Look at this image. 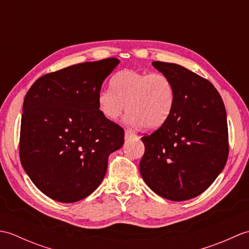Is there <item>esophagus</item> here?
Listing matches in <instances>:
<instances>
[{
    "instance_id": "esophagus-1",
    "label": "esophagus",
    "mask_w": 249,
    "mask_h": 249,
    "mask_svg": "<svg viewBox=\"0 0 249 249\" xmlns=\"http://www.w3.org/2000/svg\"><path fill=\"white\" fill-rule=\"evenodd\" d=\"M135 137H136V135L131 133V131H129V130H125V139H126V140L133 139V138H135Z\"/></svg>"
}]
</instances>
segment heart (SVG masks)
I'll use <instances>...</instances> for the list:
<instances>
[{
    "label": "heart",
    "instance_id": "obj_1",
    "mask_svg": "<svg viewBox=\"0 0 249 249\" xmlns=\"http://www.w3.org/2000/svg\"><path fill=\"white\" fill-rule=\"evenodd\" d=\"M110 87L111 91L98 92L97 108L111 122L127 111L130 126L155 130L166 123L176 107V88L162 72L123 70L112 77Z\"/></svg>",
    "mask_w": 249,
    "mask_h": 249
}]
</instances>
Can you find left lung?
Returning a JSON list of instances; mask_svg holds the SVG:
<instances>
[{"label": "left lung", "instance_id": "8db88e82", "mask_svg": "<svg viewBox=\"0 0 249 249\" xmlns=\"http://www.w3.org/2000/svg\"><path fill=\"white\" fill-rule=\"evenodd\" d=\"M152 65L171 79L177 99L166 123L141 138L145 151L139 170L158 196L188 200L211 186L228 160L225 105L212 83L187 68L160 61Z\"/></svg>", "mask_w": 249, "mask_h": 249}]
</instances>
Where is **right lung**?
Here are the masks:
<instances>
[{"mask_svg": "<svg viewBox=\"0 0 249 249\" xmlns=\"http://www.w3.org/2000/svg\"><path fill=\"white\" fill-rule=\"evenodd\" d=\"M115 57L68 66L41 76L25 95L21 118V165L41 193L60 202L96 189L108 157L124 143V129L97 108Z\"/></svg>", "mask_w": 249, "mask_h": 249, "instance_id": "obj_1", "label": "right lung"}]
</instances>
